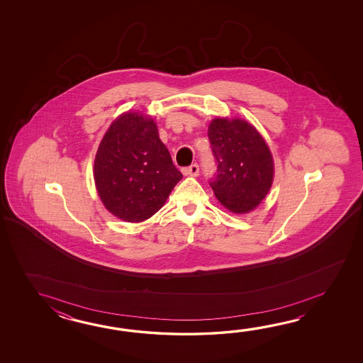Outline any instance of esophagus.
<instances>
[{
    "label": "esophagus",
    "mask_w": 363,
    "mask_h": 363,
    "mask_svg": "<svg viewBox=\"0 0 363 363\" xmlns=\"http://www.w3.org/2000/svg\"><path fill=\"white\" fill-rule=\"evenodd\" d=\"M183 172H184V175H188V177H197L199 172H200V167H199L197 163H193L189 167L184 169Z\"/></svg>",
    "instance_id": "34e87169"
}]
</instances>
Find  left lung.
<instances>
[{
	"label": "left lung",
	"mask_w": 363,
	"mask_h": 363,
	"mask_svg": "<svg viewBox=\"0 0 363 363\" xmlns=\"http://www.w3.org/2000/svg\"><path fill=\"white\" fill-rule=\"evenodd\" d=\"M208 136L216 161V175L210 182L216 199L235 214L255 210L274 180V161L266 141L239 118L213 119Z\"/></svg>",
	"instance_id": "obj_1"
}]
</instances>
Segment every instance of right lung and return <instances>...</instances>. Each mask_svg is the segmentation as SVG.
Masks as SVG:
<instances>
[{
	"instance_id": "add662e5",
	"label": "right lung",
	"mask_w": 363,
	"mask_h": 363,
	"mask_svg": "<svg viewBox=\"0 0 363 363\" xmlns=\"http://www.w3.org/2000/svg\"><path fill=\"white\" fill-rule=\"evenodd\" d=\"M182 178L155 121L139 113L116 118L94 158V183L104 206L131 223L155 216Z\"/></svg>"
}]
</instances>
